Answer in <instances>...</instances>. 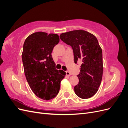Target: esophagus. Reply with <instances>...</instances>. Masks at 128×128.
<instances>
[{"mask_svg": "<svg viewBox=\"0 0 128 128\" xmlns=\"http://www.w3.org/2000/svg\"><path fill=\"white\" fill-rule=\"evenodd\" d=\"M66 75H67V76H70L72 74H70V72H66Z\"/></svg>", "mask_w": 128, "mask_h": 128, "instance_id": "esophagus-1", "label": "esophagus"}]
</instances>
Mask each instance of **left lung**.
<instances>
[{
	"label": "left lung",
	"mask_w": 128,
	"mask_h": 128,
	"mask_svg": "<svg viewBox=\"0 0 128 128\" xmlns=\"http://www.w3.org/2000/svg\"><path fill=\"white\" fill-rule=\"evenodd\" d=\"M60 38L73 50L74 62L80 61L79 82L74 87L75 94L88 99L98 91L103 73L102 49L94 34L83 30L64 32Z\"/></svg>",
	"instance_id": "1"
}]
</instances>
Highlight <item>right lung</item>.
I'll return each instance as SVG.
<instances>
[{
    "mask_svg": "<svg viewBox=\"0 0 128 128\" xmlns=\"http://www.w3.org/2000/svg\"><path fill=\"white\" fill-rule=\"evenodd\" d=\"M59 40L57 34L40 32L31 34L24 42L22 59L26 79L34 94L42 99L56 97L66 75L64 70L56 69L51 55Z\"/></svg>",
    "mask_w": 128,
    "mask_h": 128,
    "instance_id": "right-lung-1",
    "label": "right lung"
}]
</instances>
